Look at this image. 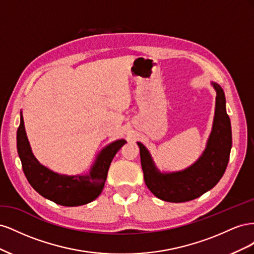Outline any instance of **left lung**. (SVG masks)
I'll return each mask as SVG.
<instances>
[{
	"label": "left lung",
	"mask_w": 254,
	"mask_h": 254,
	"mask_svg": "<svg viewBox=\"0 0 254 254\" xmlns=\"http://www.w3.org/2000/svg\"><path fill=\"white\" fill-rule=\"evenodd\" d=\"M212 131L202 155L194 164L180 172L161 173L145 146L140 147L141 165L146 186L156 197L168 202H184L200 197L213 189L224 176L232 147L231 122L226 110V97L219 84Z\"/></svg>",
	"instance_id": "8db88e82"
}]
</instances>
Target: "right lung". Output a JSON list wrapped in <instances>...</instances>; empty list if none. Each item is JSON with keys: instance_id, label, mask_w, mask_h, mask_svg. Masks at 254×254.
Wrapping results in <instances>:
<instances>
[{"instance_id": "right-lung-1", "label": "right lung", "mask_w": 254, "mask_h": 254, "mask_svg": "<svg viewBox=\"0 0 254 254\" xmlns=\"http://www.w3.org/2000/svg\"><path fill=\"white\" fill-rule=\"evenodd\" d=\"M125 143L126 141L122 139L103 148L88 175L67 176L49 170L35 158L27 140L22 114L17 131L18 155L29 184L44 198L65 206L87 204L99 196L115 153Z\"/></svg>"}]
</instances>
